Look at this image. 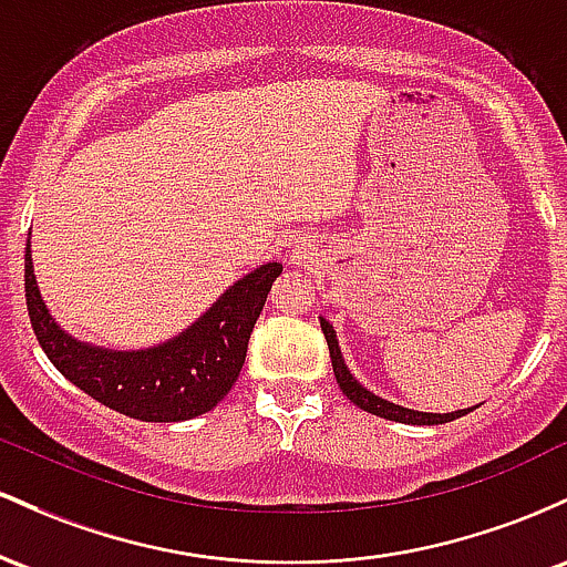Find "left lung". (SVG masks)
I'll list each match as a JSON object with an SVG mask.
<instances>
[{
  "label": "left lung",
  "mask_w": 567,
  "mask_h": 567,
  "mask_svg": "<svg viewBox=\"0 0 567 567\" xmlns=\"http://www.w3.org/2000/svg\"><path fill=\"white\" fill-rule=\"evenodd\" d=\"M321 332H323V337H327L329 355H332L337 385H340V391L346 393V396L351 399L355 406H361L364 412H372V415L385 417V421H396V423H406V425L450 423V421H455V417H463L472 412V406H468V410H457V412H442V415H439V412H417V410H410V406L388 402V399L378 396V393L367 391V388L353 378L351 369H348L346 359H342V353H340V342H337L334 327L323 316H321Z\"/></svg>",
  "instance_id": "obj_1"
}]
</instances>
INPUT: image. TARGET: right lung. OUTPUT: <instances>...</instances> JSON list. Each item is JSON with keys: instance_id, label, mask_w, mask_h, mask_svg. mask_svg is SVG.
Wrapping results in <instances>:
<instances>
[{"instance_id": "obj_1", "label": "right lung", "mask_w": 567, "mask_h": 567, "mask_svg": "<svg viewBox=\"0 0 567 567\" xmlns=\"http://www.w3.org/2000/svg\"><path fill=\"white\" fill-rule=\"evenodd\" d=\"M281 270V262L259 265L168 342L142 351H112L74 340L55 323L37 286L27 240V308L44 355L69 383L120 415L179 423L214 410L230 393L267 291Z\"/></svg>"}]
</instances>
